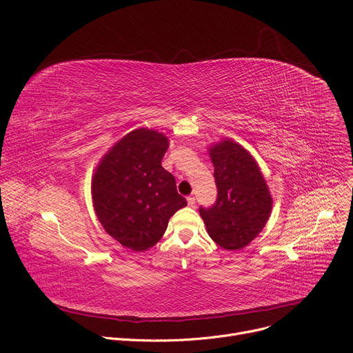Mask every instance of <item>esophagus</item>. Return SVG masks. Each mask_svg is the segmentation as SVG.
<instances>
[{
	"mask_svg": "<svg viewBox=\"0 0 353 353\" xmlns=\"http://www.w3.org/2000/svg\"><path fill=\"white\" fill-rule=\"evenodd\" d=\"M186 201H188L190 206H195V198L194 196H188V198H186Z\"/></svg>",
	"mask_w": 353,
	"mask_h": 353,
	"instance_id": "esophagus-1",
	"label": "esophagus"
}]
</instances>
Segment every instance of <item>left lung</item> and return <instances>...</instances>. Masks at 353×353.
Returning <instances> with one entry per match:
<instances>
[{
	"instance_id": "1",
	"label": "left lung",
	"mask_w": 353,
	"mask_h": 353,
	"mask_svg": "<svg viewBox=\"0 0 353 353\" xmlns=\"http://www.w3.org/2000/svg\"><path fill=\"white\" fill-rule=\"evenodd\" d=\"M218 198L199 208L210 236L226 251H238L263 230L272 211V196L251 152L225 138L210 147Z\"/></svg>"
}]
</instances>
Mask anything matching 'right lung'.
<instances>
[{
    "mask_svg": "<svg viewBox=\"0 0 353 353\" xmlns=\"http://www.w3.org/2000/svg\"><path fill=\"white\" fill-rule=\"evenodd\" d=\"M168 147L165 134L134 130L112 145L92 175L91 195L99 223L134 252L154 246L170 218L186 206L174 175L161 165Z\"/></svg>",
    "mask_w": 353,
    "mask_h": 353,
    "instance_id": "1",
    "label": "right lung"
}]
</instances>
